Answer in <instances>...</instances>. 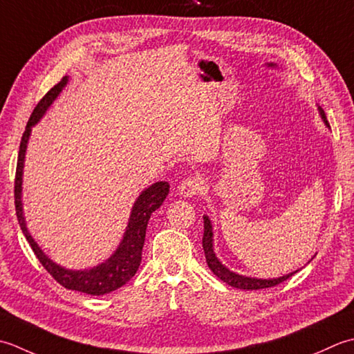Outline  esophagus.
<instances>
[{"label":"esophagus","mask_w":354,"mask_h":354,"mask_svg":"<svg viewBox=\"0 0 354 354\" xmlns=\"http://www.w3.org/2000/svg\"><path fill=\"white\" fill-rule=\"evenodd\" d=\"M201 189H203V178H201V176L198 174L186 177L183 182L178 185V192L182 194L183 197L198 196Z\"/></svg>","instance_id":"obj_1"}]
</instances>
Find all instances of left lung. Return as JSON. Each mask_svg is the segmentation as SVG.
<instances>
[{"mask_svg": "<svg viewBox=\"0 0 354 354\" xmlns=\"http://www.w3.org/2000/svg\"><path fill=\"white\" fill-rule=\"evenodd\" d=\"M321 111V116L326 122V125H328L327 118H326V113L322 111V108H319ZM205 221V232H203V250H205V257H206V263L209 266V269L214 272V275H217L223 283H226L232 287L236 288H243V290H259V288H268V287H273V286H278L281 283H284L286 279L290 278L292 275H295L298 270H295L293 273H288L286 277H279V278H273V279H258V278H249V277H243V275H238V273L230 272L229 269H226L225 266H223L217 257L214 254V248H212V226H211V221H209L207 217H203Z\"/></svg>", "mask_w": 354, "mask_h": 354, "instance_id": "1", "label": "left lung"}]
</instances>
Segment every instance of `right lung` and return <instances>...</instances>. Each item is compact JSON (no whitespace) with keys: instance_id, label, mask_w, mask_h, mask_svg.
<instances>
[{"instance_id":"1","label":"right lung","mask_w":354,"mask_h":354,"mask_svg":"<svg viewBox=\"0 0 354 354\" xmlns=\"http://www.w3.org/2000/svg\"><path fill=\"white\" fill-rule=\"evenodd\" d=\"M67 81L68 77L64 76L53 88H50L46 93V96L35 106L33 113L30 114V119L27 122L26 131L19 143V153L17 162L15 191H13L15 192V209L21 230H23L28 244L32 246L36 258L39 259L42 268L55 278L56 283H59L62 287L68 288V290H76L93 295V297H99V295L118 290L119 287L127 284L128 281L136 275V272L139 269L142 261V249L143 243H145V234L149 217L156 209L160 207L163 200L167 198L169 194V183L157 182L140 194L133 206L131 217H129L124 240H122L119 249L114 252V255L111 258H108L105 263L99 264L90 270H67L61 268V266L55 264L53 261H50V258L46 257L44 252L38 248V244L35 243V240L30 236V234H28V230L26 227V221L23 217V203H21V183H23L26 148L28 137H30L32 127L42 118V114L47 111V108L52 105V102L57 97V95H59L61 90L66 86Z\"/></svg>"}]
</instances>
